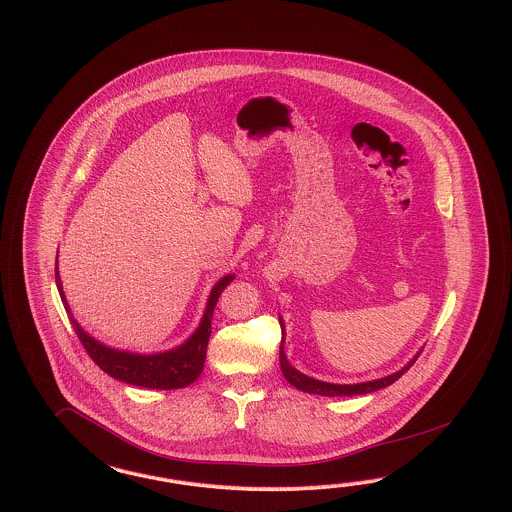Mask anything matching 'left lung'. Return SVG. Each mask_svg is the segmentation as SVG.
I'll list each match as a JSON object with an SVG mask.
<instances>
[{
    "label": "left lung",
    "instance_id": "8db88e82",
    "mask_svg": "<svg viewBox=\"0 0 512 512\" xmlns=\"http://www.w3.org/2000/svg\"><path fill=\"white\" fill-rule=\"evenodd\" d=\"M279 358H281V369L284 379L288 380L292 386H296L297 390L307 392V394H316V396L339 397L362 396V394H369V392L380 390V388H384V386H390L392 382H396L403 373H407V371L413 367V363L416 362V358H418V356H416L414 360H411V362L407 363L401 371L394 373V375H388V377H384V379L360 382V384H330V382L311 379V377H307V375L299 373L297 369H294V367L288 363L286 356H284L282 345Z\"/></svg>",
    "mask_w": 512,
    "mask_h": 512
}]
</instances>
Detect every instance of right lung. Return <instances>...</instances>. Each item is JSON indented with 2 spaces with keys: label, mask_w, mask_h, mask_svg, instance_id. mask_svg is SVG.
Instances as JSON below:
<instances>
[{
  "label": "right lung",
  "mask_w": 512,
  "mask_h": 512,
  "mask_svg": "<svg viewBox=\"0 0 512 512\" xmlns=\"http://www.w3.org/2000/svg\"><path fill=\"white\" fill-rule=\"evenodd\" d=\"M231 281H233V275H228V277L216 282L215 288L209 296V301H207V309H205L198 330L184 345L175 348V350L160 352V354L141 356V354H132V352H122V350L105 347V345L98 343L94 337H90L86 331L79 328L75 318L69 314L71 311L67 307L62 282L58 277V267H56L58 292H60L62 301H64V307H66L69 320L73 324V330L77 333V337L81 339L88 356L96 362L101 371H105L113 379L128 382L133 386H141V388H152V390L184 388V386H188V384H192L194 380L198 379L199 373L203 371V363H205L216 301Z\"/></svg>",
  "instance_id": "obj_1"
}]
</instances>
